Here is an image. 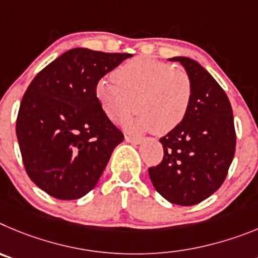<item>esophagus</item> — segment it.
<instances>
[{
    "instance_id": "obj_1",
    "label": "esophagus",
    "mask_w": 258,
    "mask_h": 258,
    "mask_svg": "<svg viewBox=\"0 0 258 258\" xmlns=\"http://www.w3.org/2000/svg\"><path fill=\"white\" fill-rule=\"evenodd\" d=\"M124 139H126L127 143H131V144H140L141 141H143V139L141 138H138V136H128V135H127Z\"/></svg>"
}]
</instances>
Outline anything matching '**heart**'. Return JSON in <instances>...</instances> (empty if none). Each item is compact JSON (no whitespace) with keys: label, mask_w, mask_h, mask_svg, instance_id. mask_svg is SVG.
<instances>
[{"label":"heart","mask_w":258,"mask_h":258,"mask_svg":"<svg viewBox=\"0 0 258 258\" xmlns=\"http://www.w3.org/2000/svg\"><path fill=\"white\" fill-rule=\"evenodd\" d=\"M113 77L97 81L95 96L113 120L122 119L136 106L140 113L134 119L124 120L128 130L167 135L186 118L194 89L191 78L182 69L139 56L115 69Z\"/></svg>","instance_id":"b5f03b06"}]
</instances>
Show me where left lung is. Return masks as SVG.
<instances>
[{
	"mask_svg": "<svg viewBox=\"0 0 258 258\" xmlns=\"http://www.w3.org/2000/svg\"><path fill=\"white\" fill-rule=\"evenodd\" d=\"M184 67L192 82V101L180 126L161 139L163 159L149 176L164 199L194 206L225 181L235 154L233 109L221 86L196 60L169 59Z\"/></svg>",
	"mask_w": 258,
	"mask_h": 258,
	"instance_id": "1",
	"label": "left lung"
}]
</instances>
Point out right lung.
<instances>
[{"mask_svg":"<svg viewBox=\"0 0 258 258\" xmlns=\"http://www.w3.org/2000/svg\"><path fill=\"white\" fill-rule=\"evenodd\" d=\"M131 56L72 48L28 86L16 136L28 176L48 196L61 201L86 196L123 141L97 101L95 86Z\"/></svg>","mask_w":258,"mask_h":258,"instance_id":"right-lung-1","label":"right lung"}]
</instances>
